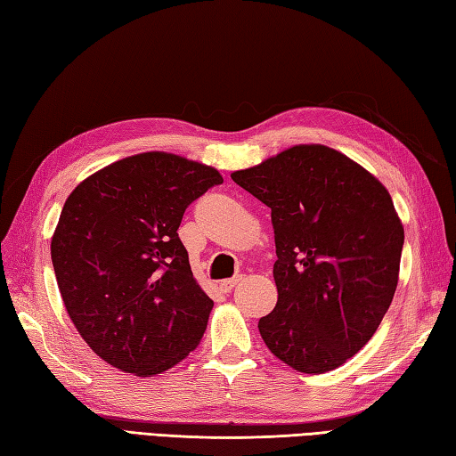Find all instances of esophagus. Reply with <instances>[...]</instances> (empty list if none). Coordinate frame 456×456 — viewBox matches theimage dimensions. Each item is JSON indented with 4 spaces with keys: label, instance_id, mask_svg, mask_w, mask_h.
<instances>
[{
    "label": "esophagus",
    "instance_id": "34e87169",
    "mask_svg": "<svg viewBox=\"0 0 456 456\" xmlns=\"http://www.w3.org/2000/svg\"><path fill=\"white\" fill-rule=\"evenodd\" d=\"M239 280L240 278H227V280H221V282H219V289H221V292H231V289H233L235 286H237V282H239Z\"/></svg>",
    "mask_w": 456,
    "mask_h": 456
}]
</instances>
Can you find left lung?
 Masks as SVG:
<instances>
[{
	"instance_id": "8db88e82",
	"label": "left lung",
	"mask_w": 456,
	"mask_h": 456,
	"mask_svg": "<svg viewBox=\"0 0 456 456\" xmlns=\"http://www.w3.org/2000/svg\"><path fill=\"white\" fill-rule=\"evenodd\" d=\"M231 178L273 211L278 302L258 322L263 341L305 374L345 364L398 286L403 225L388 190L325 144H296Z\"/></svg>"
}]
</instances>
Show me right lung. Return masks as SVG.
Instances as JSON below:
<instances>
[{
	"label": "right lung",
	"instance_id": "obj_1",
	"mask_svg": "<svg viewBox=\"0 0 456 456\" xmlns=\"http://www.w3.org/2000/svg\"><path fill=\"white\" fill-rule=\"evenodd\" d=\"M217 183L208 164L152 151L110 164L68 196L51 240L56 282L74 327L108 364L154 376L200 345L213 302L178 227Z\"/></svg>",
	"mask_w": 456,
	"mask_h": 456
}]
</instances>
